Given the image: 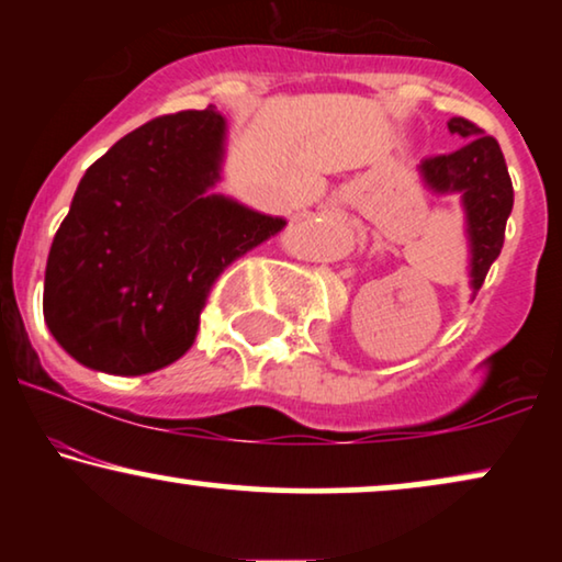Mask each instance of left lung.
<instances>
[{"instance_id": "obj_1", "label": "left lung", "mask_w": 562, "mask_h": 562, "mask_svg": "<svg viewBox=\"0 0 562 562\" xmlns=\"http://www.w3.org/2000/svg\"><path fill=\"white\" fill-rule=\"evenodd\" d=\"M460 148L450 156L422 160L417 173L435 196H460L468 240V286L473 296L504 245V227L514 206V189L504 153L491 135L463 117L448 122Z\"/></svg>"}]
</instances>
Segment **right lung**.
I'll list each match as a JSON object with an SVG mask.
<instances>
[{
    "label": "right lung",
    "instance_id": "1",
    "mask_svg": "<svg viewBox=\"0 0 562 562\" xmlns=\"http://www.w3.org/2000/svg\"><path fill=\"white\" fill-rule=\"evenodd\" d=\"M227 120L168 114L87 168L53 237L43 317L76 363L143 375L194 342L222 268L286 225L217 191Z\"/></svg>",
    "mask_w": 562,
    "mask_h": 562
}]
</instances>
